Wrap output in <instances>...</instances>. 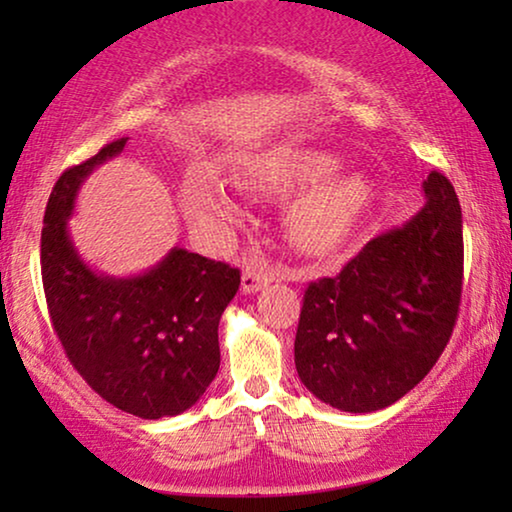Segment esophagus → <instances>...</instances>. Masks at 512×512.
<instances>
[{"label":"esophagus","mask_w":512,"mask_h":512,"mask_svg":"<svg viewBox=\"0 0 512 512\" xmlns=\"http://www.w3.org/2000/svg\"><path fill=\"white\" fill-rule=\"evenodd\" d=\"M272 272L261 263H247V268L242 272V291L244 293H256L265 289L272 282Z\"/></svg>","instance_id":"esophagus-1"}]
</instances>
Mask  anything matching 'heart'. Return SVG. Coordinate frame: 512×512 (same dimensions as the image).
Instances as JSON below:
<instances>
[{"mask_svg": "<svg viewBox=\"0 0 512 512\" xmlns=\"http://www.w3.org/2000/svg\"><path fill=\"white\" fill-rule=\"evenodd\" d=\"M235 184L254 195L291 200L284 216L286 237L298 254L335 258L345 251L373 212L377 184L366 170L338 167V158L314 146L279 144L235 172ZM184 205L195 219L235 223L240 207L214 174H198L184 186Z\"/></svg>", "mask_w": 512, "mask_h": 512, "instance_id": "obj_1", "label": "heart"}]
</instances>
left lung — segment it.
Here are the masks:
<instances>
[{"mask_svg": "<svg viewBox=\"0 0 512 512\" xmlns=\"http://www.w3.org/2000/svg\"><path fill=\"white\" fill-rule=\"evenodd\" d=\"M426 202L340 270L307 286L296 370L319 401L375 412L415 389L450 342L464 277L461 207L431 172Z\"/></svg>", "mask_w": 512, "mask_h": 512, "instance_id": "obj_1", "label": "left lung"}]
</instances>
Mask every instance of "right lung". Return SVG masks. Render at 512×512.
I'll return each instance as SVG.
<instances>
[{
  "mask_svg": "<svg viewBox=\"0 0 512 512\" xmlns=\"http://www.w3.org/2000/svg\"><path fill=\"white\" fill-rule=\"evenodd\" d=\"M125 142L55 181L41 228V279L53 331L83 380L130 415L174 417L219 373V321L240 289V270L179 247L135 277L104 275L83 261L67 228L76 195Z\"/></svg>",
  "mask_w": 512,
  "mask_h": 512,
  "instance_id": "1",
  "label": "right lung"
}]
</instances>
